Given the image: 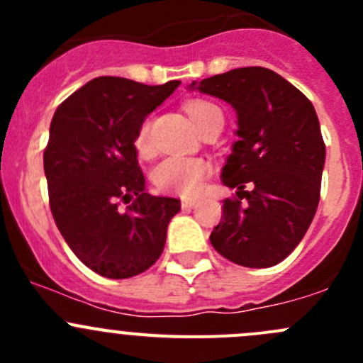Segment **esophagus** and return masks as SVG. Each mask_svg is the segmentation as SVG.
<instances>
[{
	"mask_svg": "<svg viewBox=\"0 0 363 363\" xmlns=\"http://www.w3.org/2000/svg\"><path fill=\"white\" fill-rule=\"evenodd\" d=\"M181 203L184 208H193L196 205V200L195 199H182Z\"/></svg>",
	"mask_w": 363,
	"mask_h": 363,
	"instance_id": "1",
	"label": "esophagus"
}]
</instances>
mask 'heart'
Returning a JSON list of instances; mask_svg holds the SVG:
<instances>
[{
	"mask_svg": "<svg viewBox=\"0 0 363 363\" xmlns=\"http://www.w3.org/2000/svg\"><path fill=\"white\" fill-rule=\"evenodd\" d=\"M186 111L196 126L208 113L219 112V108L208 101H191V104L186 105ZM135 147L140 155L151 152V123L149 121H144L138 126L137 135H135ZM207 170L208 168L205 161L199 158L170 156V158L156 164V168L152 170V181L161 191L172 193V195L191 196L202 189Z\"/></svg>",
	"mask_w": 363,
	"mask_h": 363,
	"instance_id": "1",
	"label": "heart"
}]
</instances>
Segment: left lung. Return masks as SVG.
I'll return each instance as SVG.
<instances>
[{
  "instance_id": "left-lung-1",
  "label": "left lung",
  "mask_w": 363,
  "mask_h": 363,
  "mask_svg": "<svg viewBox=\"0 0 363 363\" xmlns=\"http://www.w3.org/2000/svg\"><path fill=\"white\" fill-rule=\"evenodd\" d=\"M188 87L232 105L239 124V140L221 172L223 184L237 188V196L223 203L211 244L250 269L283 262L303 239L320 202L325 142L313 104L262 67L230 69Z\"/></svg>"
}]
</instances>
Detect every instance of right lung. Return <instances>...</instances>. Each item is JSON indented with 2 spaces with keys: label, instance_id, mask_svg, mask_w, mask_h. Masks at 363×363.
I'll list each match as a JSON object with an SVG mask.
<instances>
[{
  "label": "right lung",
  "instance_id": "right-lung-1",
  "mask_svg": "<svg viewBox=\"0 0 363 363\" xmlns=\"http://www.w3.org/2000/svg\"><path fill=\"white\" fill-rule=\"evenodd\" d=\"M179 84L98 77L54 112L43 152L50 211L77 258L108 279L155 265L181 211V200L145 193L135 147L138 126Z\"/></svg>",
  "mask_w": 363,
  "mask_h": 363
}]
</instances>
